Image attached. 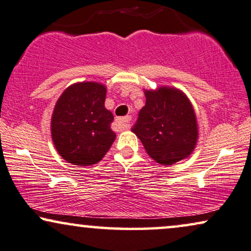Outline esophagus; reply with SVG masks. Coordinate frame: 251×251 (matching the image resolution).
<instances>
[{
	"label": "esophagus",
	"instance_id": "esophagus-1",
	"mask_svg": "<svg viewBox=\"0 0 251 251\" xmlns=\"http://www.w3.org/2000/svg\"><path fill=\"white\" fill-rule=\"evenodd\" d=\"M117 122L120 126H123L124 128H127L129 126V122H131V117H123V118H118L117 119Z\"/></svg>",
	"mask_w": 251,
	"mask_h": 251
}]
</instances>
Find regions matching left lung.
Here are the masks:
<instances>
[{
    "label": "left lung",
    "instance_id": "left-lung-1",
    "mask_svg": "<svg viewBox=\"0 0 251 251\" xmlns=\"http://www.w3.org/2000/svg\"><path fill=\"white\" fill-rule=\"evenodd\" d=\"M146 105L132 132L147 154L163 166L188 157L195 149L198 128L195 110L182 91L173 88L146 90Z\"/></svg>",
    "mask_w": 251,
    "mask_h": 251
}]
</instances>
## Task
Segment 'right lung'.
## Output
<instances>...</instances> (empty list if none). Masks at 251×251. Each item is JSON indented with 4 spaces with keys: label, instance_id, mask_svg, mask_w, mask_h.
<instances>
[{
    "label": "right lung",
    "instance_id": "add662e5",
    "mask_svg": "<svg viewBox=\"0 0 251 251\" xmlns=\"http://www.w3.org/2000/svg\"><path fill=\"white\" fill-rule=\"evenodd\" d=\"M106 88L82 82L63 91L52 116V139L60 156L75 166L100 162L116 139L113 115L105 109Z\"/></svg>",
    "mask_w": 251,
    "mask_h": 251
}]
</instances>
